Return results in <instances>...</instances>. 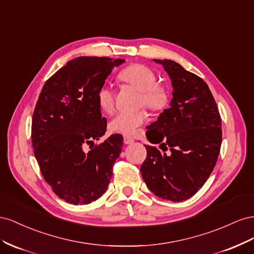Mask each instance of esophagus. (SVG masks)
<instances>
[{
  "instance_id": "34e87169",
  "label": "esophagus",
  "mask_w": 254,
  "mask_h": 254,
  "mask_svg": "<svg viewBox=\"0 0 254 254\" xmlns=\"http://www.w3.org/2000/svg\"><path fill=\"white\" fill-rule=\"evenodd\" d=\"M123 141H125L126 144H131V143L134 142V139H133V137H131V136H125Z\"/></svg>"
}]
</instances>
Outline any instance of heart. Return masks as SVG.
<instances>
[{"label":"heart","mask_w":254,"mask_h":254,"mask_svg":"<svg viewBox=\"0 0 254 254\" xmlns=\"http://www.w3.org/2000/svg\"><path fill=\"white\" fill-rule=\"evenodd\" d=\"M119 79L140 93L139 103L150 110H162L168 102V93L162 85L156 83L154 72L142 64H135L123 69L119 73ZM99 107L103 112H111L114 107V93L107 86H102L97 92ZM147 121L144 111L120 112L108 123V128L113 133L129 135L137 127Z\"/></svg>","instance_id":"obj_1"}]
</instances>
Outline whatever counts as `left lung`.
<instances>
[{"label":"left lung","instance_id":"left-lung-1","mask_svg":"<svg viewBox=\"0 0 254 254\" xmlns=\"http://www.w3.org/2000/svg\"><path fill=\"white\" fill-rule=\"evenodd\" d=\"M154 62L168 73L173 98L170 107L148 127L149 141L161 143L163 151L146 146L140 171L155 195L180 202L192 197L211 176L222 141L221 118L203 79L173 61Z\"/></svg>","mask_w":254,"mask_h":254}]
</instances>
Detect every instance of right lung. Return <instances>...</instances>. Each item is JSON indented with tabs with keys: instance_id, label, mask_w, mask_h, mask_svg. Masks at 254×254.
<instances>
[{
	"instance_id": "1",
	"label": "right lung",
	"mask_w": 254,
	"mask_h": 254,
	"mask_svg": "<svg viewBox=\"0 0 254 254\" xmlns=\"http://www.w3.org/2000/svg\"><path fill=\"white\" fill-rule=\"evenodd\" d=\"M125 60L82 56L68 62L43 85L32 119L34 154L46 182L71 204H89L102 195L121 153L123 137L106 131L97 92ZM87 143L91 150L85 152Z\"/></svg>"
}]
</instances>
